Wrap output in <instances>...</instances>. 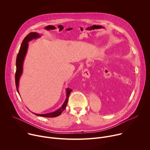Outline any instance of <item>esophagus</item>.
<instances>
[{"label":"esophagus","mask_w":150,"mask_h":150,"mask_svg":"<svg viewBox=\"0 0 150 150\" xmlns=\"http://www.w3.org/2000/svg\"><path fill=\"white\" fill-rule=\"evenodd\" d=\"M82 75H83V76L86 77V78H89V76H90V74H89V72L87 71V70H85L83 72Z\"/></svg>","instance_id":"obj_1"}]
</instances>
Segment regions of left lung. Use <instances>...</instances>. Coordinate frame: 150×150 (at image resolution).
Wrapping results in <instances>:
<instances>
[{
    "label": "left lung",
    "instance_id": "1",
    "mask_svg": "<svg viewBox=\"0 0 150 150\" xmlns=\"http://www.w3.org/2000/svg\"><path fill=\"white\" fill-rule=\"evenodd\" d=\"M115 69L116 70V73H120V74H127L131 71V65L129 64H119V65H116L115 66Z\"/></svg>",
    "mask_w": 150,
    "mask_h": 150
}]
</instances>
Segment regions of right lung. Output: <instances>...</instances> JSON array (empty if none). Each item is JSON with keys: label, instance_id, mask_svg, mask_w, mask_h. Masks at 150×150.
I'll use <instances>...</instances> for the list:
<instances>
[{"label": "right lung", "instance_id": "obj_1", "mask_svg": "<svg viewBox=\"0 0 150 150\" xmlns=\"http://www.w3.org/2000/svg\"><path fill=\"white\" fill-rule=\"evenodd\" d=\"M40 35L39 34L35 32H32L28 34L23 40L22 44L21 45L20 49L19 50L18 54L16 57V73H15V84H16V87L18 93H19L18 91V85H19V80L20 78V76L23 73V62L25 58V56L26 55L27 49H28V42L33 40L37 38L40 37ZM72 90L69 88H67V98L66 100L62 105L61 108L57 110L56 111L50 113H47V114H36L34 113L37 116H42V117H54L56 116H59L60 115L62 114V113L66 109V107L67 105L68 98L69 97V95L71 94V92Z\"/></svg>", "mask_w": 150, "mask_h": 150}]
</instances>
